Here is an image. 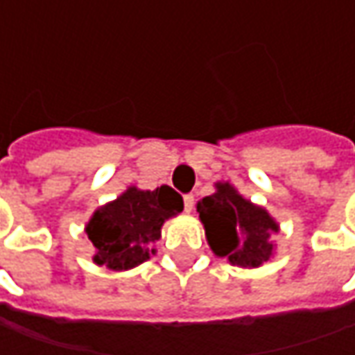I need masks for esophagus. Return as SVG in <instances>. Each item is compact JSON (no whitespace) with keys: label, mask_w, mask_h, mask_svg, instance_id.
Listing matches in <instances>:
<instances>
[{"label":"esophagus","mask_w":355,"mask_h":355,"mask_svg":"<svg viewBox=\"0 0 355 355\" xmlns=\"http://www.w3.org/2000/svg\"><path fill=\"white\" fill-rule=\"evenodd\" d=\"M191 209H193V196H185V198H184V211L191 213Z\"/></svg>","instance_id":"1"}]
</instances>
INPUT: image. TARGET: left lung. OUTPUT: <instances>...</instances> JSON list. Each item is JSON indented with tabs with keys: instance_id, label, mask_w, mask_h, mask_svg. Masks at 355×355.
Instances as JSON below:
<instances>
[{
	"instance_id": "1",
	"label": "left lung",
	"mask_w": 355,
	"mask_h": 355,
	"mask_svg": "<svg viewBox=\"0 0 355 355\" xmlns=\"http://www.w3.org/2000/svg\"><path fill=\"white\" fill-rule=\"evenodd\" d=\"M196 207L217 257H225L241 268H259L272 259L270 235L280 231L277 219L265 207L243 198L229 182H217L215 193L199 199Z\"/></svg>"
}]
</instances>
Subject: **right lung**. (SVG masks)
<instances>
[{"label": "right lung", "instance_id": "add662e5", "mask_svg": "<svg viewBox=\"0 0 355 355\" xmlns=\"http://www.w3.org/2000/svg\"><path fill=\"white\" fill-rule=\"evenodd\" d=\"M184 199L170 185L154 191L130 185L90 215L85 235L94 247L92 261L108 270H130L156 254L164 223L180 215Z\"/></svg>", "mask_w": 355, "mask_h": 355}]
</instances>
